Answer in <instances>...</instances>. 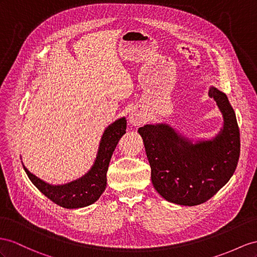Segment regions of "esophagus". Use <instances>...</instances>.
<instances>
[{
  "instance_id": "34e87169",
  "label": "esophagus",
  "mask_w": 257,
  "mask_h": 257,
  "mask_svg": "<svg viewBox=\"0 0 257 257\" xmlns=\"http://www.w3.org/2000/svg\"><path fill=\"white\" fill-rule=\"evenodd\" d=\"M129 122L134 126H140V124L143 122V116L139 111L133 110L129 114Z\"/></svg>"
}]
</instances>
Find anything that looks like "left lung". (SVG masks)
I'll list each match as a JSON object with an SVG mask.
<instances>
[{"label":"left lung","instance_id":"8db88e82","mask_svg":"<svg viewBox=\"0 0 257 257\" xmlns=\"http://www.w3.org/2000/svg\"><path fill=\"white\" fill-rule=\"evenodd\" d=\"M223 127L212 140L196 141L167 123L146 124L138 133L143 139L151 166V179L164 199L194 206L208 201L231 178L240 156V133L234 110L223 92L210 87Z\"/></svg>","mask_w":257,"mask_h":257}]
</instances>
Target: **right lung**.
<instances>
[{"label": "right lung", "mask_w": 257, "mask_h": 257, "mask_svg": "<svg viewBox=\"0 0 257 257\" xmlns=\"http://www.w3.org/2000/svg\"><path fill=\"white\" fill-rule=\"evenodd\" d=\"M127 120L122 117L105 129L93 166L81 178L66 185L53 186L38 178L24 166L31 182L45 196L65 208H80L97 201L106 188L109 161L120 138L126 134Z\"/></svg>", "instance_id": "right-lung-1"}]
</instances>
